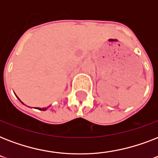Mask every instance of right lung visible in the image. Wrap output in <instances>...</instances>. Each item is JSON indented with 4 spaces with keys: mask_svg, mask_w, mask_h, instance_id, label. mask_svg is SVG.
Masks as SVG:
<instances>
[{
    "mask_svg": "<svg viewBox=\"0 0 158 158\" xmlns=\"http://www.w3.org/2000/svg\"><path fill=\"white\" fill-rule=\"evenodd\" d=\"M17 98H18V97H17ZM18 99L19 100V98H18ZM19 101H20V100H19ZM22 103H23V102H22ZM48 107H49V106H48ZM48 107H44V108H37V109H38V110H47V109H48Z\"/></svg>",
    "mask_w": 158,
    "mask_h": 158,
    "instance_id": "1",
    "label": "right lung"
}]
</instances>
